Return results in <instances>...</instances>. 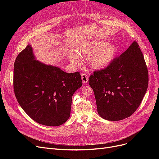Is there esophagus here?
I'll list each match as a JSON object with an SVG mask.
<instances>
[{"label":"esophagus","mask_w":159,"mask_h":159,"mask_svg":"<svg viewBox=\"0 0 159 159\" xmlns=\"http://www.w3.org/2000/svg\"><path fill=\"white\" fill-rule=\"evenodd\" d=\"M81 78L84 84H87V82L88 81V75L87 74L83 73L81 75Z\"/></svg>","instance_id":"34e87169"}]
</instances>
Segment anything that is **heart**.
I'll use <instances>...</instances> for the list:
<instances>
[{"instance_id": "b5f03b06", "label": "heart", "mask_w": 159, "mask_h": 159, "mask_svg": "<svg viewBox=\"0 0 159 159\" xmlns=\"http://www.w3.org/2000/svg\"><path fill=\"white\" fill-rule=\"evenodd\" d=\"M118 51V47L115 44H108L107 42L91 41L81 46L78 54L70 52L69 58L71 63L79 65L81 63L79 55L82 57H89V64L92 68L102 69L113 60Z\"/></svg>"}]
</instances>
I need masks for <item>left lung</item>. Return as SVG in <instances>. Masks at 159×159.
I'll return each instance as SVG.
<instances>
[{
    "instance_id": "left-lung-1",
    "label": "left lung",
    "mask_w": 159,
    "mask_h": 159,
    "mask_svg": "<svg viewBox=\"0 0 159 159\" xmlns=\"http://www.w3.org/2000/svg\"><path fill=\"white\" fill-rule=\"evenodd\" d=\"M98 112L109 121L131 116L140 105L148 84V73L136 42L103 70L90 75Z\"/></svg>"
}]
</instances>
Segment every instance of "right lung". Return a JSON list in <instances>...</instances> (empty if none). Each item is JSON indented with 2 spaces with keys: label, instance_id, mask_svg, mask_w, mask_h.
Wrapping results in <instances>:
<instances>
[{
  "label": "right lung",
  "instance_id": "right-lung-1",
  "mask_svg": "<svg viewBox=\"0 0 159 159\" xmlns=\"http://www.w3.org/2000/svg\"><path fill=\"white\" fill-rule=\"evenodd\" d=\"M30 45L16 57L13 86L18 103L34 121L59 126L70 116L72 95L82 85L80 72L68 74L35 60Z\"/></svg>",
  "mask_w": 159,
  "mask_h": 159
}]
</instances>
